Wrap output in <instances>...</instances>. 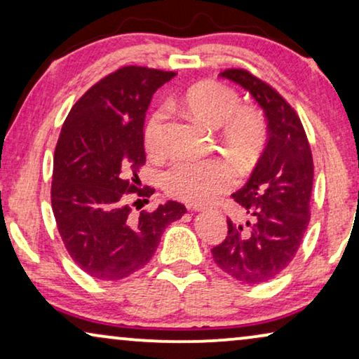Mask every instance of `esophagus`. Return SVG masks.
I'll use <instances>...</instances> for the list:
<instances>
[{
	"instance_id": "34e87169",
	"label": "esophagus",
	"mask_w": 359,
	"mask_h": 359,
	"mask_svg": "<svg viewBox=\"0 0 359 359\" xmlns=\"http://www.w3.org/2000/svg\"><path fill=\"white\" fill-rule=\"evenodd\" d=\"M193 209H194V210H204L203 205H193Z\"/></svg>"
}]
</instances>
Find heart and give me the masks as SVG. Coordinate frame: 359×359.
<instances>
[{"instance_id":"1","label":"heart","mask_w":359,"mask_h":359,"mask_svg":"<svg viewBox=\"0 0 359 359\" xmlns=\"http://www.w3.org/2000/svg\"><path fill=\"white\" fill-rule=\"evenodd\" d=\"M180 104L201 124L219 129L220 139L235 155L250 160L263 149L268 139V124L263 112L242 106L240 95L232 86L217 80H204L188 88ZM165 111L150 116L144 132V145L151 156L163 155ZM237 175L224 160L175 161L163 175V188L170 196L186 203H208L232 188Z\"/></svg>"}]
</instances>
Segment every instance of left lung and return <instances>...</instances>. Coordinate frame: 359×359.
<instances>
[{
	"label": "left lung",
	"mask_w": 359,
	"mask_h": 359,
	"mask_svg": "<svg viewBox=\"0 0 359 359\" xmlns=\"http://www.w3.org/2000/svg\"><path fill=\"white\" fill-rule=\"evenodd\" d=\"M220 76L238 83L258 101L269 139L248 183L232 194L250 220L227 219V237L210 252L232 278L262 284L284 271L301 247L311 220L312 151L297 112L271 85L243 68H227Z\"/></svg>",
	"instance_id": "1"
}]
</instances>
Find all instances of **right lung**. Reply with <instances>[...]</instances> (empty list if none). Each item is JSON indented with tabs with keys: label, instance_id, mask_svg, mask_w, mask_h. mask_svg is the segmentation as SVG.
I'll list each match as a JSON object with an SVG mask.
<instances>
[{
	"label": "right lung",
	"instance_id": "add662e5",
	"mask_svg": "<svg viewBox=\"0 0 359 359\" xmlns=\"http://www.w3.org/2000/svg\"><path fill=\"white\" fill-rule=\"evenodd\" d=\"M175 75L121 67L95 83L63 122L53 154L52 210L68 255L96 279L119 281L144 268L166 225L186 212L176 201L137 214L132 209L155 193L140 188L137 176L145 165L144 121L154 93Z\"/></svg>",
	"mask_w": 359,
	"mask_h": 359
}]
</instances>
